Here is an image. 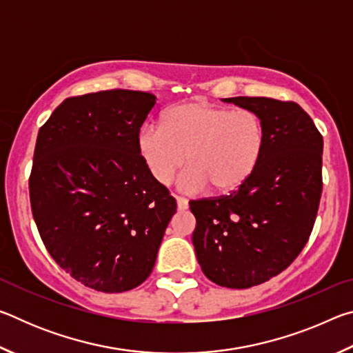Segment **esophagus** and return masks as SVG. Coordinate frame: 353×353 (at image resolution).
I'll return each mask as SVG.
<instances>
[{
	"label": "esophagus",
	"mask_w": 353,
	"mask_h": 353,
	"mask_svg": "<svg viewBox=\"0 0 353 353\" xmlns=\"http://www.w3.org/2000/svg\"><path fill=\"white\" fill-rule=\"evenodd\" d=\"M176 201H177V208L181 212H183V210H187L188 208V201L185 199V198H182V196H176Z\"/></svg>",
	"instance_id": "1"
}]
</instances>
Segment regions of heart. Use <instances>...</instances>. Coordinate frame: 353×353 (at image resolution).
I'll return each instance as SVG.
<instances>
[{
  "label": "heart",
  "instance_id": "1",
  "mask_svg": "<svg viewBox=\"0 0 353 353\" xmlns=\"http://www.w3.org/2000/svg\"><path fill=\"white\" fill-rule=\"evenodd\" d=\"M263 148L265 128L255 112L205 101L171 107L162 126L146 124L139 134V151L157 182L170 183L187 159L181 187L190 193L238 188L256 168Z\"/></svg>",
  "mask_w": 353,
  "mask_h": 353
}]
</instances>
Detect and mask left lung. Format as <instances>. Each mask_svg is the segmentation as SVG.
I'll list each match as a JSON object with an SVG mask.
<instances>
[{
  "mask_svg": "<svg viewBox=\"0 0 353 353\" xmlns=\"http://www.w3.org/2000/svg\"><path fill=\"white\" fill-rule=\"evenodd\" d=\"M265 128L260 162L230 194L190 201L193 244L213 283L244 290L286 270L312 235L322 194L324 140L294 101L225 98Z\"/></svg>",
  "mask_w": 353,
  "mask_h": 353,
  "instance_id": "left-lung-1",
  "label": "left lung"
}]
</instances>
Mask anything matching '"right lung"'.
<instances>
[{
    "label": "right lung",
    "mask_w": 353,
    "mask_h": 353,
    "mask_svg": "<svg viewBox=\"0 0 353 353\" xmlns=\"http://www.w3.org/2000/svg\"><path fill=\"white\" fill-rule=\"evenodd\" d=\"M155 99L123 88L70 97L37 135L29 198L41 241L65 272L101 292L145 282L177 208L139 151Z\"/></svg>",
    "instance_id": "right-lung-1"
}]
</instances>
